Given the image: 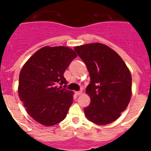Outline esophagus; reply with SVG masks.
I'll return each mask as SVG.
<instances>
[{
    "mask_svg": "<svg viewBox=\"0 0 151 151\" xmlns=\"http://www.w3.org/2000/svg\"><path fill=\"white\" fill-rule=\"evenodd\" d=\"M82 91H76V95H80V94H82Z\"/></svg>",
    "mask_w": 151,
    "mask_h": 151,
    "instance_id": "1",
    "label": "esophagus"
}]
</instances>
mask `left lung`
<instances>
[{"mask_svg": "<svg viewBox=\"0 0 151 151\" xmlns=\"http://www.w3.org/2000/svg\"><path fill=\"white\" fill-rule=\"evenodd\" d=\"M90 74L86 93L90 105L84 108L91 122L104 125L114 122L126 109L132 97V76L115 50L101 43L74 47Z\"/></svg>", "mask_w": 151, "mask_h": 151, "instance_id": "1", "label": "left lung"}]
</instances>
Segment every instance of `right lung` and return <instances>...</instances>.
<instances>
[{"instance_id":"obj_1","label":"right lung","mask_w":151,"mask_h":151,"mask_svg":"<svg viewBox=\"0 0 151 151\" xmlns=\"http://www.w3.org/2000/svg\"><path fill=\"white\" fill-rule=\"evenodd\" d=\"M77 57L68 47L45 46L22 66L19 77L18 94L26 112L38 123L52 126L66 118L74 92L56 85H66L63 73Z\"/></svg>"}]
</instances>
